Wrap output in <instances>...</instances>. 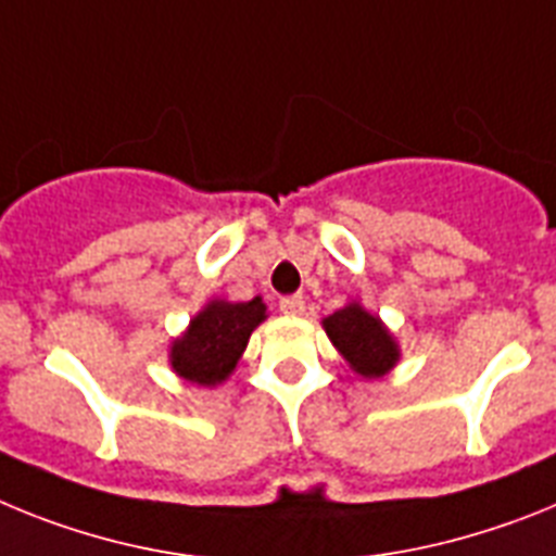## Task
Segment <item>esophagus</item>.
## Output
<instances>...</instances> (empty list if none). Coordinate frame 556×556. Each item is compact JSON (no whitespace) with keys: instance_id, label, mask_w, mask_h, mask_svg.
<instances>
[{"instance_id":"1","label":"esophagus","mask_w":556,"mask_h":556,"mask_svg":"<svg viewBox=\"0 0 556 556\" xmlns=\"http://www.w3.org/2000/svg\"><path fill=\"white\" fill-rule=\"evenodd\" d=\"M279 311H282L285 316H302V313H305V299L299 296V293L279 299Z\"/></svg>"}]
</instances>
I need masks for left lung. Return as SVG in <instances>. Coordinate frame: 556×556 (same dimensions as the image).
I'll return each instance as SVG.
<instances>
[{
	"instance_id": "1",
	"label": "left lung",
	"mask_w": 556,
	"mask_h": 556,
	"mask_svg": "<svg viewBox=\"0 0 556 556\" xmlns=\"http://www.w3.org/2000/svg\"><path fill=\"white\" fill-rule=\"evenodd\" d=\"M321 325L332 346L344 355L346 364L352 366V371H358L361 378H383L400 361V346L392 332L386 330L378 316L361 307V302H350L327 316Z\"/></svg>"
}]
</instances>
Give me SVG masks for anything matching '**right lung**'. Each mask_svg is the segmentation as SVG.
I'll use <instances>...</instances> for the list:
<instances>
[{
	"label": "right lung",
	"mask_w": 556,
	"mask_h": 556,
	"mask_svg": "<svg viewBox=\"0 0 556 556\" xmlns=\"http://www.w3.org/2000/svg\"><path fill=\"white\" fill-rule=\"evenodd\" d=\"M265 321L263 299L224 302L212 299L170 346V366L178 378L198 386H218L229 378L251 332Z\"/></svg>",
	"instance_id": "obj_1"
}]
</instances>
